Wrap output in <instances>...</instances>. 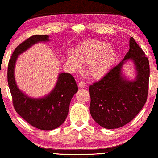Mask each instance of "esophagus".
Returning a JSON list of instances; mask_svg holds the SVG:
<instances>
[{"mask_svg":"<svg viewBox=\"0 0 158 158\" xmlns=\"http://www.w3.org/2000/svg\"><path fill=\"white\" fill-rule=\"evenodd\" d=\"M78 86L80 88H84L85 86V83L83 82V81H81V82L78 83Z\"/></svg>","mask_w":158,"mask_h":158,"instance_id":"esophagus-1","label":"esophagus"}]
</instances>
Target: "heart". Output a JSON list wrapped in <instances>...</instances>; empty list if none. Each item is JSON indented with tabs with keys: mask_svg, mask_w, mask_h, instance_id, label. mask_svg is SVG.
Returning a JSON list of instances; mask_svg holds the SVG:
<instances>
[{
	"mask_svg": "<svg viewBox=\"0 0 158 158\" xmlns=\"http://www.w3.org/2000/svg\"><path fill=\"white\" fill-rule=\"evenodd\" d=\"M117 51L106 42L87 41L81 44L75 53L67 56V63L74 71H79L83 64H88L89 75L100 79L110 71L117 58Z\"/></svg>",
	"mask_w": 158,
	"mask_h": 158,
	"instance_id": "heart-1",
	"label": "heart"
}]
</instances>
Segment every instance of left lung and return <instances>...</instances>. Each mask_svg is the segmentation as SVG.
Instances as JSON below:
<instances>
[{
	"label": "left lung",
	"mask_w": 158,
	"mask_h": 158,
	"mask_svg": "<svg viewBox=\"0 0 158 158\" xmlns=\"http://www.w3.org/2000/svg\"><path fill=\"white\" fill-rule=\"evenodd\" d=\"M127 61L134 64V79H127L123 74V66ZM149 79V60L130 37V49L123 60L89 86L90 114L94 120L106 129H116L129 123L147 102Z\"/></svg>",
	"instance_id": "left-lung-1"
}]
</instances>
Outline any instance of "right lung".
Returning a JSON list of instances; mask_svg holds the SVG:
<instances>
[{"label": "right lung", "mask_w": 158, "mask_h": 158, "mask_svg": "<svg viewBox=\"0 0 158 158\" xmlns=\"http://www.w3.org/2000/svg\"><path fill=\"white\" fill-rule=\"evenodd\" d=\"M50 41L48 35H34L17 47L8 66V84L16 112L31 125L40 130H51L61 126L67 118L72 98L77 92V83L73 75L62 73L58 76L52 90L42 97H29L17 86L15 77L18 56L40 42Z\"/></svg>", "instance_id": "obj_1"}]
</instances>
